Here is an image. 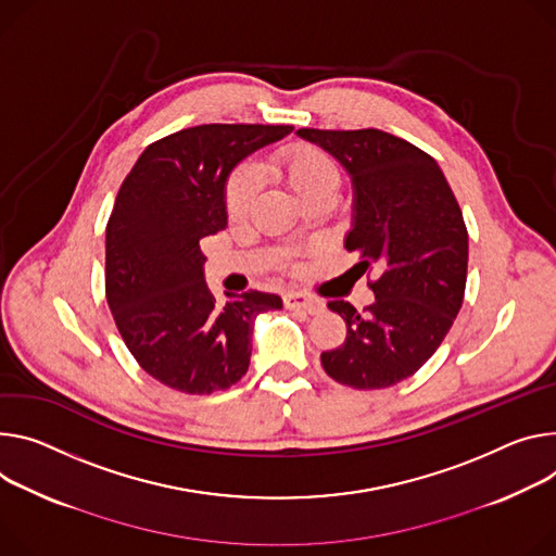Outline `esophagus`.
<instances>
[{"label": "esophagus", "instance_id": "1", "mask_svg": "<svg viewBox=\"0 0 556 556\" xmlns=\"http://www.w3.org/2000/svg\"><path fill=\"white\" fill-rule=\"evenodd\" d=\"M283 304L286 308H292V311H306L311 315H319L324 311V301L315 294H308V292H299V290H290L283 294Z\"/></svg>", "mask_w": 556, "mask_h": 556}]
</instances>
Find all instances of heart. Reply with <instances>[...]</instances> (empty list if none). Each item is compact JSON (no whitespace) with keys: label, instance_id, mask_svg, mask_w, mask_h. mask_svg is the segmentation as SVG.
I'll return each mask as SVG.
<instances>
[{"label":"heart","instance_id":"obj_1","mask_svg":"<svg viewBox=\"0 0 556 556\" xmlns=\"http://www.w3.org/2000/svg\"><path fill=\"white\" fill-rule=\"evenodd\" d=\"M270 168L279 175L301 199H311L321 192H332L339 188L341 173L337 162L326 150L313 143H292L273 155ZM260 194L257 170L241 164L232 168L224 181V208L230 219H241L250 213Z\"/></svg>","mask_w":556,"mask_h":556}]
</instances>
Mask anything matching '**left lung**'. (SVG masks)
<instances>
[{
	"label": "left lung",
	"instance_id": "1",
	"mask_svg": "<svg viewBox=\"0 0 556 556\" xmlns=\"http://www.w3.org/2000/svg\"><path fill=\"white\" fill-rule=\"evenodd\" d=\"M299 137L337 157L355 186V226L345 248L359 252V277L372 306L357 313L328 301L345 321V341L321 352L324 370L357 390L390 388L413 377L441 345L464 304L468 228L443 170L396 135L299 128Z\"/></svg>",
	"mask_w": 556,
	"mask_h": 556
}]
</instances>
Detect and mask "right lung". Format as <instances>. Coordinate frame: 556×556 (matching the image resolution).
Returning a JSON list of instances; mask_svg holds the SVG:
<instances>
[{"label":"right lung","mask_w":556,"mask_h":556,"mask_svg":"<svg viewBox=\"0 0 556 556\" xmlns=\"http://www.w3.org/2000/svg\"><path fill=\"white\" fill-rule=\"evenodd\" d=\"M292 132L273 124H204L150 143L119 186L106 226V299L137 364L160 383L211 394L250 366L262 290L215 299L199 239L226 228L224 181L252 150Z\"/></svg>","instance_id":"obj_1"}]
</instances>
